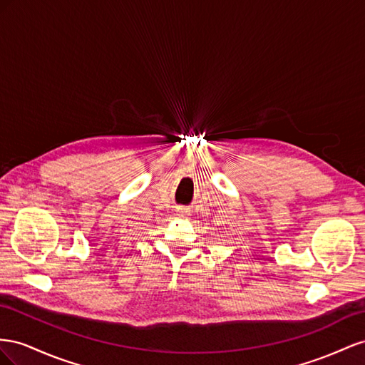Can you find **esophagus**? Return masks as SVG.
<instances>
[{
	"label": "esophagus",
	"instance_id": "1",
	"mask_svg": "<svg viewBox=\"0 0 365 365\" xmlns=\"http://www.w3.org/2000/svg\"><path fill=\"white\" fill-rule=\"evenodd\" d=\"M179 215H180V217H185V215H186V211L180 210V211H179Z\"/></svg>",
	"mask_w": 365,
	"mask_h": 365
}]
</instances>
